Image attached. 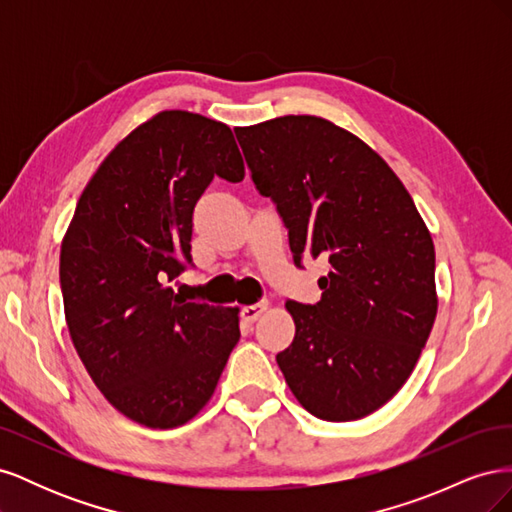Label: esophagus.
Returning <instances> with one entry per match:
<instances>
[{
	"label": "esophagus",
	"instance_id": "esophagus-1",
	"mask_svg": "<svg viewBox=\"0 0 512 512\" xmlns=\"http://www.w3.org/2000/svg\"><path fill=\"white\" fill-rule=\"evenodd\" d=\"M267 309H269V303H267V301H262V303H258V305H247V307H243L241 316H243V320H245L247 324H252V322H256L262 314H265Z\"/></svg>",
	"mask_w": 512,
	"mask_h": 512
}]
</instances>
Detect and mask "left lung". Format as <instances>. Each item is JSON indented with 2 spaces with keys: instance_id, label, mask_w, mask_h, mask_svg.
<instances>
[{
  "instance_id": "obj_1",
  "label": "left lung",
  "mask_w": 512,
  "mask_h": 512,
  "mask_svg": "<svg viewBox=\"0 0 512 512\" xmlns=\"http://www.w3.org/2000/svg\"><path fill=\"white\" fill-rule=\"evenodd\" d=\"M260 194L286 222L294 262L327 258L316 305L286 303L277 354L299 404L356 421L406 384L438 314L436 250L410 192L359 136L316 115L235 130Z\"/></svg>"
}]
</instances>
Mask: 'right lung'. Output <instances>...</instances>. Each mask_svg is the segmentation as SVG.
<instances>
[{"label":"right lung","instance_id":"1","mask_svg":"<svg viewBox=\"0 0 512 512\" xmlns=\"http://www.w3.org/2000/svg\"><path fill=\"white\" fill-rule=\"evenodd\" d=\"M218 175L237 183L230 128L160 111L102 160L61 241L64 314L108 404L151 429L203 410L239 342V307L188 303L168 286L190 260L196 200Z\"/></svg>","mask_w":512,"mask_h":512}]
</instances>
